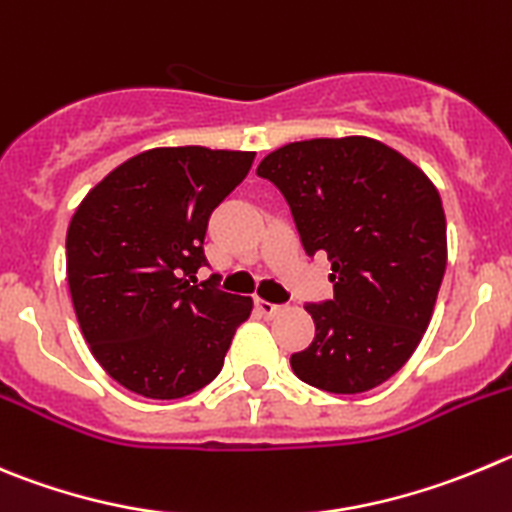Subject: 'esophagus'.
Instances as JSON below:
<instances>
[{"label":"esophagus","mask_w":512,"mask_h":512,"mask_svg":"<svg viewBox=\"0 0 512 512\" xmlns=\"http://www.w3.org/2000/svg\"><path fill=\"white\" fill-rule=\"evenodd\" d=\"M255 308H257V313L265 315V318H275L278 313H283V305L267 303V300H262V298L255 300Z\"/></svg>","instance_id":"esophagus-1"}]
</instances>
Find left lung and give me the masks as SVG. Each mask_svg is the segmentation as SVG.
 Returning a JSON list of instances; mask_svg holds the SVG:
<instances>
[{
  "instance_id": "left-lung-1",
  "label": "left lung",
  "mask_w": 512,
  "mask_h": 512,
  "mask_svg": "<svg viewBox=\"0 0 512 512\" xmlns=\"http://www.w3.org/2000/svg\"><path fill=\"white\" fill-rule=\"evenodd\" d=\"M257 176L283 191L305 252L331 260L333 300L305 305L315 338L290 356L295 376L331 394L384 384L417 351L447 267L437 186L366 136L288 143Z\"/></svg>"
}]
</instances>
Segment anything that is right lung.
<instances>
[{
  "instance_id": "add662e5",
  "label": "right lung",
  "mask_w": 512,
  "mask_h": 512,
  "mask_svg": "<svg viewBox=\"0 0 512 512\" xmlns=\"http://www.w3.org/2000/svg\"><path fill=\"white\" fill-rule=\"evenodd\" d=\"M255 151L151 148L93 186L68 227V285L80 331L111 379L146 399H181L222 371L252 298L224 293L207 265L214 209Z\"/></svg>"
}]
</instances>
